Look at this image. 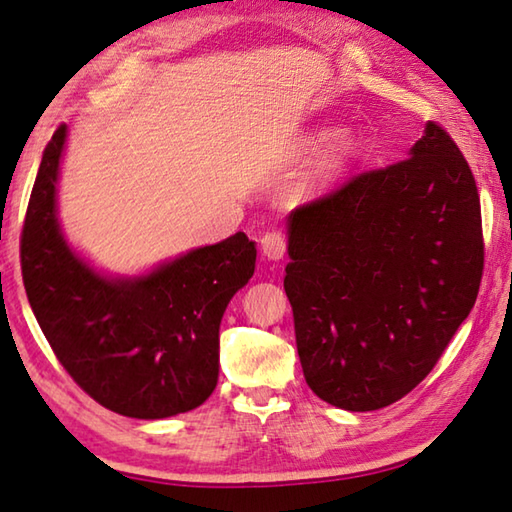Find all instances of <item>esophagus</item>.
Here are the masks:
<instances>
[{"mask_svg": "<svg viewBox=\"0 0 512 512\" xmlns=\"http://www.w3.org/2000/svg\"><path fill=\"white\" fill-rule=\"evenodd\" d=\"M262 253L264 257L273 259V262H280L284 257V253H287V239H284L280 230H268L262 237Z\"/></svg>", "mask_w": 512, "mask_h": 512, "instance_id": "34e87169", "label": "esophagus"}]
</instances>
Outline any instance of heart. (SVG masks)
Returning a JSON list of instances; mask_svg holds the SVG:
<instances>
[{
    "label": "heart",
    "instance_id": "obj_1",
    "mask_svg": "<svg viewBox=\"0 0 512 512\" xmlns=\"http://www.w3.org/2000/svg\"><path fill=\"white\" fill-rule=\"evenodd\" d=\"M323 137H325V133H316L314 137H311V140L318 142V140H323ZM357 149H359L357 133H352V131L336 133V137L332 140V144H329L327 155H325V167L327 169L339 167L341 162H345L350 158V155L357 153Z\"/></svg>",
    "mask_w": 512,
    "mask_h": 512
}]
</instances>
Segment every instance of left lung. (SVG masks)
<instances>
[{
	"label": "left lung",
	"instance_id": "8db88e82",
	"mask_svg": "<svg viewBox=\"0 0 512 512\" xmlns=\"http://www.w3.org/2000/svg\"><path fill=\"white\" fill-rule=\"evenodd\" d=\"M284 291L311 391L345 411L402 400L470 316L483 273L470 164L433 121L409 158L289 214Z\"/></svg>",
	"mask_w": 512,
	"mask_h": 512
}]
</instances>
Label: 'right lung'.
Here are the masks:
<instances>
[{"label": "right lung", "mask_w": 512, "mask_h": 512, "mask_svg": "<svg viewBox=\"0 0 512 512\" xmlns=\"http://www.w3.org/2000/svg\"><path fill=\"white\" fill-rule=\"evenodd\" d=\"M67 142L51 137L22 230V277L51 350L92 400L126 418L162 420L201 406L219 381V327L255 273L244 232L142 275H106L69 246L58 221Z\"/></svg>", "instance_id": "right-lung-1"}]
</instances>
